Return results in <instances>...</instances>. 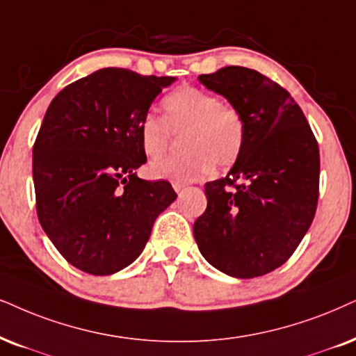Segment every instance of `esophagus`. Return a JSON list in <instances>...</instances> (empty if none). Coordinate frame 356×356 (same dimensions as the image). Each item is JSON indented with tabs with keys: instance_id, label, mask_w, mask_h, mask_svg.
I'll return each mask as SVG.
<instances>
[{
	"instance_id": "esophagus-1",
	"label": "esophagus",
	"mask_w": 356,
	"mask_h": 356,
	"mask_svg": "<svg viewBox=\"0 0 356 356\" xmlns=\"http://www.w3.org/2000/svg\"><path fill=\"white\" fill-rule=\"evenodd\" d=\"M172 187H174V191L179 193V192H182L184 188H186V184L181 182V181H172Z\"/></svg>"
}]
</instances>
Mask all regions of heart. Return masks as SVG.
<instances>
[{"label":"heart","instance_id":"b5f03b06","mask_svg":"<svg viewBox=\"0 0 356 356\" xmlns=\"http://www.w3.org/2000/svg\"><path fill=\"white\" fill-rule=\"evenodd\" d=\"M164 118L147 115L139 126L146 156L168 151L174 133H182L186 152L156 159L149 165L154 177L199 181L213 168L227 169L245 146V120L235 106L220 103L213 93L197 87H181L164 97Z\"/></svg>","mask_w":356,"mask_h":356}]
</instances>
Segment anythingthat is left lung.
Here are the masks:
<instances>
[{
	"label": "left lung",
	"mask_w": 356,
	"mask_h": 356,
	"mask_svg": "<svg viewBox=\"0 0 356 356\" xmlns=\"http://www.w3.org/2000/svg\"><path fill=\"white\" fill-rule=\"evenodd\" d=\"M199 82L240 111L246 133L228 174L205 184L207 210L193 236L218 271L263 276L291 258L316 215L317 141L294 98L259 72L230 65L199 75Z\"/></svg>",
	"instance_id": "8db88e82"
}]
</instances>
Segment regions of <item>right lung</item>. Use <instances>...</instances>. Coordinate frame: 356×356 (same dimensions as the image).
Instances as JSON below:
<instances>
[{"label":"right lung","instance_id":"1","mask_svg":"<svg viewBox=\"0 0 356 356\" xmlns=\"http://www.w3.org/2000/svg\"><path fill=\"white\" fill-rule=\"evenodd\" d=\"M175 77L108 67L70 83L49 105L33 149L40 227L72 266L108 276L145 250L159 213L177 199L143 181L139 126Z\"/></svg>","mask_w":356,"mask_h":356}]
</instances>
